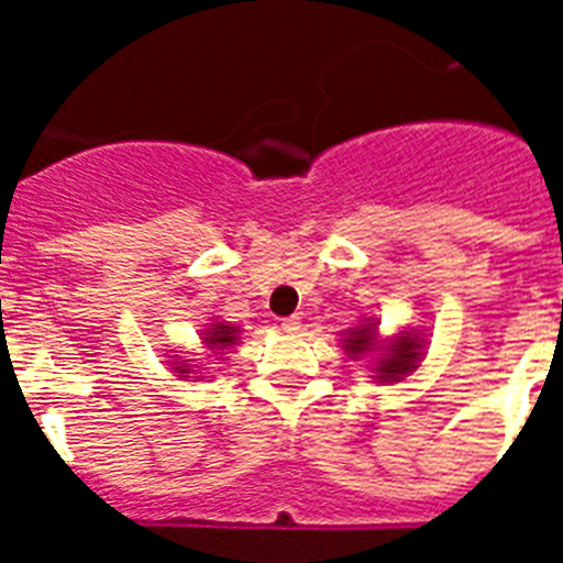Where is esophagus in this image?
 Listing matches in <instances>:
<instances>
[{
  "instance_id": "1",
  "label": "esophagus",
  "mask_w": 563,
  "mask_h": 563,
  "mask_svg": "<svg viewBox=\"0 0 563 563\" xmlns=\"http://www.w3.org/2000/svg\"><path fill=\"white\" fill-rule=\"evenodd\" d=\"M282 330H285V332H298V330H301V318H298V316L285 318V321H282Z\"/></svg>"
}]
</instances>
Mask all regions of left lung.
<instances>
[{
	"mask_svg": "<svg viewBox=\"0 0 563 563\" xmlns=\"http://www.w3.org/2000/svg\"><path fill=\"white\" fill-rule=\"evenodd\" d=\"M372 341H375V330H372V327L352 330V335L343 341V350L357 355V352L369 350ZM417 357H420V343H417V338L402 332L397 341H391L389 355L383 357L380 366H377V372H380L377 377H380V380H397V377H406L417 366Z\"/></svg>",
	"mask_w": 563,
	"mask_h": 563,
	"instance_id": "obj_1",
	"label": "left lung"
}]
</instances>
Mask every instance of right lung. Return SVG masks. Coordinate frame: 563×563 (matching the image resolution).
<instances>
[{
  "mask_svg": "<svg viewBox=\"0 0 563 563\" xmlns=\"http://www.w3.org/2000/svg\"><path fill=\"white\" fill-rule=\"evenodd\" d=\"M206 341L211 343V346H217V350H220V346H231V343L236 341V327L213 324V327H211V332H208Z\"/></svg>",
  "mask_w": 563,
  "mask_h": 563,
  "instance_id": "right-lung-1",
  "label": "right lung"
}]
</instances>
